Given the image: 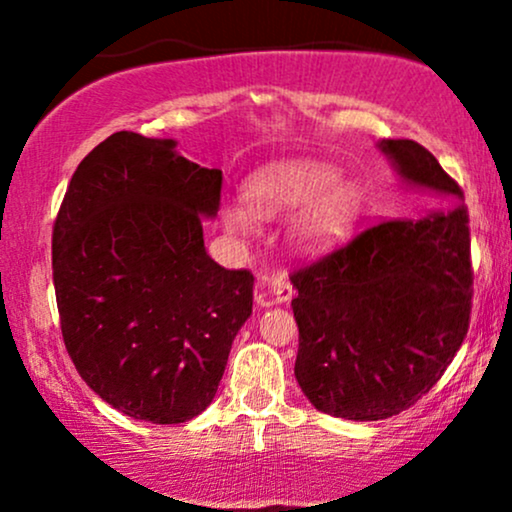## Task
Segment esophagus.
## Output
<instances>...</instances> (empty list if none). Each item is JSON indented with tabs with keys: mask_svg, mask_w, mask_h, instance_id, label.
Returning <instances> with one entry per match:
<instances>
[{
	"mask_svg": "<svg viewBox=\"0 0 512 512\" xmlns=\"http://www.w3.org/2000/svg\"><path fill=\"white\" fill-rule=\"evenodd\" d=\"M267 293H269V303L284 305L293 298V286L286 276H274V279L267 284Z\"/></svg>",
	"mask_w": 512,
	"mask_h": 512,
	"instance_id": "1",
	"label": "esophagus"
}]
</instances>
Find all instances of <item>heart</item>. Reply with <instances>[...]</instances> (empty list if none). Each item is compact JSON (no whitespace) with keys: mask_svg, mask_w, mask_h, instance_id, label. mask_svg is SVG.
<instances>
[{"mask_svg":"<svg viewBox=\"0 0 512 512\" xmlns=\"http://www.w3.org/2000/svg\"><path fill=\"white\" fill-rule=\"evenodd\" d=\"M245 199L221 204V223L231 236L250 238L257 219L291 214L286 236L303 255L337 248L354 231L361 216V187L339 175L332 163L313 158H286L257 168L245 180Z\"/></svg>","mask_w":512,"mask_h":512,"instance_id":"1","label":"heart"}]
</instances>
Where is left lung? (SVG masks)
<instances>
[{
  "label": "left lung",
  "mask_w": 512,
  "mask_h": 512,
  "mask_svg": "<svg viewBox=\"0 0 512 512\" xmlns=\"http://www.w3.org/2000/svg\"><path fill=\"white\" fill-rule=\"evenodd\" d=\"M399 182L443 209L368 228L293 274L296 373L322 414L378 421L409 409L462 346L472 303L464 195L411 139L378 142Z\"/></svg>",
  "instance_id": "left-lung-1"
}]
</instances>
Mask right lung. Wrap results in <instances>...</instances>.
<instances>
[{
  "label": "right lung",
  "mask_w": 512,
  "mask_h": 512,
  "mask_svg": "<svg viewBox=\"0 0 512 512\" xmlns=\"http://www.w3.org/2000/svg\"><path fill=\"white\" fill-rule=\"evenodd\" d=\"M221 170L175 139L115 132L79 163L52 233L62 337L86 385L151 424L209 407L231 344L252 315L250 272L204 248Z\"/></svg>",
  "instance_id": "obj_1"
}]
</instances>
